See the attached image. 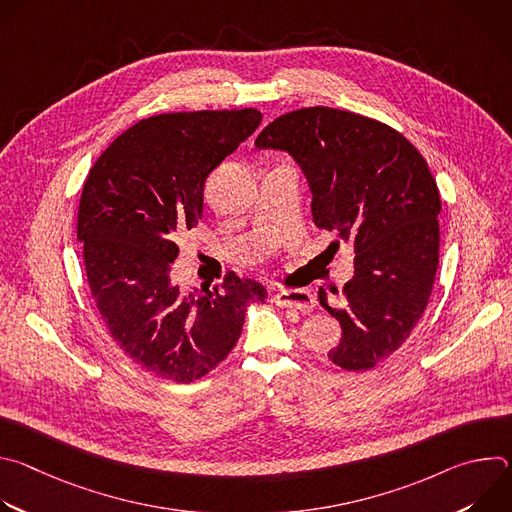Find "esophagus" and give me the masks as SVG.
I'll return each mask as SVG.
<instances>
[{"label":"esophagus","instance_id":"1","mask_svg":"<svg viewBox=\"0 0 512 512\" xmlns=\"http://www.w3.org/2000/svg\"><path fill=\"white\" fill-rule=\"evenodd\" d=\"M273 302L283 308H296L300 312H306V310L314 308L316 298L308 289H279V291H275Z\"/></svg>","mask_w":512,"mask_h":512}]
</instances>
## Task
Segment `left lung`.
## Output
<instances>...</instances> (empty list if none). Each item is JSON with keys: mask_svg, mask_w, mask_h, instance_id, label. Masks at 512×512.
<instances>
[{"mask_svg": "<svg viewBox=\"0 0 512 512\" xmlns=\"http://www.w3.org/2000/svg\"><path fill=\"white\" fill-rule=\"evenodd\" d=\"M255 145L296 160L316 227L338 231L354 249L344 304L332 308L318 291L322 308L342 326L328 358L354 373L377 367L409 338L435 281L442 200L427 162L393 127L330 107L277 117Z\"/></svg>", "mask_w": 512, "mask_h": 512, "instance_id": "8db88e82", "label": "left lung"}]
</instances>
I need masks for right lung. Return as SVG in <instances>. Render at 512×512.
Returning a JSON list of instances; mask_svg holds the SVG:
<instances>
[{
  "instance_id": "1",
  "label": "right lung",
  "mask_w": 512,
  "mask_h": 512,
  "mask_svg": "<svg viewBox=\"0 0 512 512\" xmlns=\"http://www.w3.org/2000/svg\"><path fill=\"white\" fill-rule=\"evenodd\" d=\"M257 109L166 113L123 131L83 186L77 237L87 281L115 344L148 373L192 383L235 348L267 289L229 273L221 287L172 279L176 233L202 218L204 182L261 123Z\"/></svg>"
}]
</instances>
